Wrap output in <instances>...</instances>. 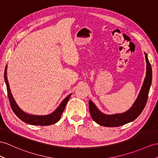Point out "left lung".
<instances>
[{
  "mask_svg": "<svg viewBox=\"0 0 158 158\" xmlns=\"http://www.w3.org/2000/svg\"><path fill=\"white\" fill-rule=\"evenodd\" d=\"M146 60V75L140 92L132 106L125 113L106 114L102 113L93 102L89 101V110L92 119L100 125L118 127L134 121L143 111L148 98V94L152 80V70L148 54L145 53Z\"/></svg>",
  "mask_w": 158,
  "mask_h": 158,
  "instance_id": "left-lung-1",
  "label": "left lung"
}]
</instances>
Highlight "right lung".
I'll return each mask as SVG.
<instances>
[{"label": "right lung", "mask_w": 158, "mask_h": 158, "mask_svg": "<svg viewBox=\"0 0 158 158\" xmlns=\"http://www.w3.org/2000/svg\"><path fill=\"white\" fill-rule=\"evenodd\" d=\"M6 71H7V65L5 67V76H4L6 86L7 94H8V97L9 99L11 109H12L14 113L16 114L17 116L21 119V120H22L23 122L26 123H28L29 125H41V126L55 124L60 120L61 116V114H62L63 111L64 110L65 107H66V104L68 101L69 98H70L72 94H69L67 97L65 98L63 100V101L60 103V105L58 106V107H57V108L53 111V113H50L49 114L35 115V114L26 113L23 110H22L20 109V107L17 105V104L16 103V102H15L12 94H11L10 86L8 82V79H7Z\"/></svg>", "instance_id": "right-lung-1"}]
</instances>
